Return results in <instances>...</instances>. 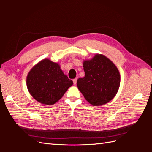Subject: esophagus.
Returning a JSON list of instances; mask_svg holds the SVG:
<instances>
[{"instance_id":"1","label":"esophagus","mask_w":152,"mask_h":152,"mask_svg":"<svg viewBox=\"0 0 152 152\" xmlns=\"http://www.w3.org/2000/svg\"><path fill=\"white\" fill-rule=\"evenodd\" d=\"M77 78H75V79H73V84H74L75 85H76L77 84Z\"/></svg>"}]
</instances>
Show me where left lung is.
Masks as SVG:
<instances>
[{"label": "left lung", "mask_w": 152, "mask_h": 152, "mask_svg": "<svg viewBox=\"0 0 152 152\" xmlns=\"http://www.w3.org/2000/svg\"><path fill=\"white\" fill-rule=\"evenodd\" d=\"M85 77L77 80V87L85 99L94 106L109 102L116 95L121 76L117 68L108 58L96 54L84 61Z\"/></svg>", "instance_id": "left-lung-1"}]
</instances>
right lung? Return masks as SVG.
Returning a JSON list of instances; mask_svg holds the SVG:
<instances>
[{"instance_id": "add662e5", "label": "right lung", "mask_w": 152, "mask_h": 152, "mask_svg": "<svg viewBox=\"0 0 152 152\" xmlns=\"http://www.w3.org/2000/svg\"><path fill=\"white\" fill-rule=\"evenodd\" d=\"M72 84L58 64L48 59L32 68L26 79L27 88L33 98L48 105L60 99Z\"/></svg>"}]
</instances>
